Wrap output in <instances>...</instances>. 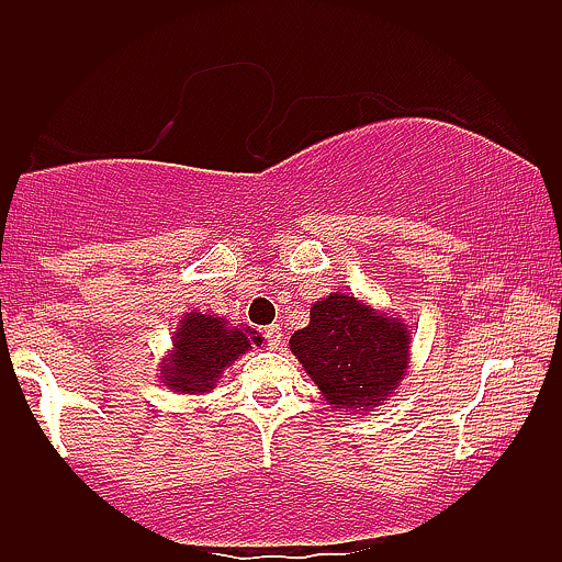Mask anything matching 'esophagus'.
<instances>
[{
  "instance_id": "esophagus-1",
  "label": "esophagus",
  "mask_w": 562,
  "mask_h": 562,
  "mask_svg": "<svg viewBox=\"0 0 562 562\" xmlns=\"http://www.w3.org/2000/svg\"><path fill=\"white\" fill-rule=\"evenodd\" d=\"M265 339H267V347L269 349H280V344H282V328L280 326H267L265 328Z\"/></svg>"
}]
</instances>
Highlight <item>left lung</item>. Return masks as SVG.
<instances>
[{
	"mask_svg": "<svg viewBox=\"0 0 562 562\" xmlns=\"http://www.w3.org/2000/svg\"><path fill=\"white\" fill-rule=\"evenodd\" d=\"M408 328L355 295L313 303L311 324L290 349L334 411H372L391 398L408 368Z\"/></svg>",
	"mask_w": 562,
	"mask_h": 562,
	"instance_id": "left-lung-1",
	"label": "left lung"
}]
</instances>
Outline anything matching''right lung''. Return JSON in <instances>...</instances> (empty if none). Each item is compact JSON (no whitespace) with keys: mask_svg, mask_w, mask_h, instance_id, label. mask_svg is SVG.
I'll use <instances>...</instances> for the list:
<instances>
[{"mask_svg":"<svg viewBox=\"0 0 562 562\" xmlns=\"http://www.w3.org/2000/svg\"><path fill=\"white\" fill-rule=\"evenodd\" d=\"M261 341L265 336L249 326L234 328L207 313H187L175 334V349L161 362V380L175 393H207L231 362Z\"/></svg>","mask_w":562,"mask_h":562,"instance_id":"right-lung-1","label":"right lung"}]
</instances>
